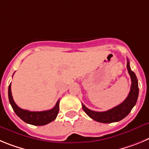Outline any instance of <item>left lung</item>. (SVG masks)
Returning a JSON list of instances; mask_svg holds the SVG:
<instances>
[{"mask_svg":"<svg viewBox=\"0 0 149 149\" xmlns=\"http://www.w3.org/2000/svg\"><path fill=\"white\" fill-rule=\"evenodd\" d=\"M127 69L131 76V86L126 99L117 106L111 108L108 111H102V112L91 111L82 104L83 110L91 119L102 123H115V122H119L124 119L131 112L137 101L139 87H138V80L136 79V76L135 73L131 70L129 61L128 58H127Z\"/></svg>","mask_w":149,"mask_h":149,"instance_id":"obj_1","label":"left lung"}]
</instances>
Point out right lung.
Instances as JSON below:
<instances>
[{"label":"right lung","instance_id":"right-lung-1","mask_svg":"<svg viewBox=\"0 0 149 149\" xmlns=\"http://www.w3.org/2000/svg\"><path fill=\"white\" fill-rule=\"evenodd\" d=\"M8 96H9V103L11 104L12 108H13V111H15L16 115L21 118L23 121L28 124L33 125H45L56 120V116L58 113L59 100H58V102H56L54 108L48 111H29L27 110L21 109L13 100L11 92V83L8 88Z\"/></svg>","mask_w":149,"mask_h":149}]
</instances>
